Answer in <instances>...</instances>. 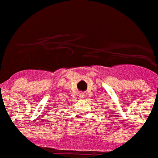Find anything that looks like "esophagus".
Listing matches in <instances>:
<instances>
[{
  "label": "esophagus",
  "mask_w": 158,
  "mask_h": 158,
  "mask_svg": "<svg viewBox=\"0 0 158 158\" xmlns=\"http://www.w3.org/2000/svg\"><path fill=\"white\" fill-rule=\"evenodd\" d=\"M83 96H84V95H83V94H80V97L83 98Z\"/></svg>",
  "instance_id": "34e87169"
}]
</instances>
